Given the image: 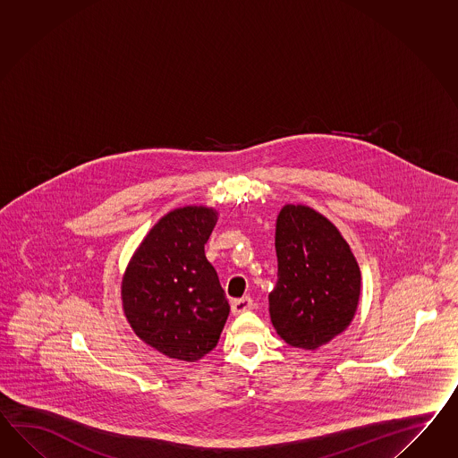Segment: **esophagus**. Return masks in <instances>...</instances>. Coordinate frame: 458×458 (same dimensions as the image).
<instances>
[{
	"label": "esophagus",
	"mask_w": 458,
	"mask_h": 458,
	"mask_svg": "<svg viewBox=\"0 0 458 458\" xmlns=\"http://www.w3.org/2000/svg\"><path fill=\"white\" fill-rule=\"evenodd\" d=\"M251 308H253V300L250 296H243L240 300L232 301V312H233L234 316H238L242 312L250 311Z\"/></svg>",
	"instance_id": "34e87169"
}]
</instances>
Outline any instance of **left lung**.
<instances>
[{
  "mask_svg": "<svg viewBox=\"0 0 458 458\" xmlns=\"http://www.w3.org/2000/svg\"><path fill=\"white\" fill-rule=\"evenodd\" d=\"M278 281L269 316L290 346L318 349L346 331L356 314L360 269L339 230L306 205H286L276 220Z\"/></svg>",
  "mask_w": 458,
  "mask_h": 458,
  "instance_id": "8db88e82",
  "label": "left lung"
}]
</instances>
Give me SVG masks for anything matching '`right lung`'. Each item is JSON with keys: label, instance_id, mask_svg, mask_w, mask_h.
Segmentation results:
<instances>
[{"label": "right lung", "instance_id": "obj_1", "mask_svg": "<svg viewBox=\"0 0 458 458\" xmlns=\"http://www.w3.org/2000/svg\"><path fill=\"white\" fill-rule=\"evenodd\" d=\"M216 224L207 207L162 216L135 250L123 278L125 318L160 354L195 362L216 346L230 304L205 257Z\"/></svg>", "mask_w": 458, "mask_h": 458}]
</instances>
